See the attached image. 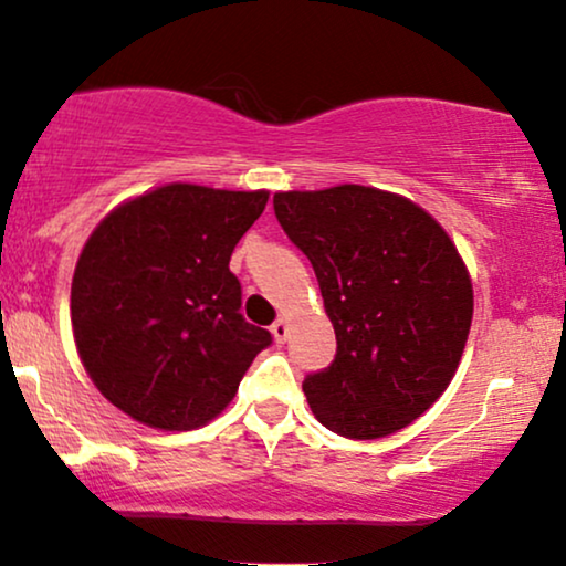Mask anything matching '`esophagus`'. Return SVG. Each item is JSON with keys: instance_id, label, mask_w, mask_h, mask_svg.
Instances as JSON below:
<instances>
[{"instance_id": "34e87169", "label": "esophagus", "mask_w": 566, "mask_h": 566, "mask_svg": "<svg viewBox=\"0 0 566 566\" xmlns=\"http://www.w3.org/2000/svg\"><path fill=\"white\" fill-rule=\"evenodd\" d=\"M270 332H273V337H275V343L277 345H283L285 343V337H289V322L283 319H277V322H273V327H270Z\"/></svg>"}]
</instances>
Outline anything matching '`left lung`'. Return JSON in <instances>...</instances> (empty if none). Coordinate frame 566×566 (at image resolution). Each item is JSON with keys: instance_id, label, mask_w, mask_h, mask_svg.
<instances>
[{"instance_id": "8db88e82", "label": "left lung", "mask_w": 566, "mask_h": 566, "mask_svg": "<svg viewBox=\"0 0 566 566\" xmlns=\"http://www.w3.org/2000/svg\"><path fill=\"white\" fill-rule=\"evenodd\" d=\"M273 206L337 337L332 366L304 381L314 417L353 440L412 424L451 384L474 316L451 237L409 198L366 185L275 192Z\"/></svg>"}]
</instances>
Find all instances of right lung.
Segmentation results:
<instances>
[{"instance_id":"right-lung-1","label":"right lung","mask_w":566,"mask_h":566,"mask_svg":"<svg viewBox=\"0 0 566 566\" xmlns=\"http://www.w3.org/2000/svg\"><path fill=\"white\" fill-rule=\"evenodd\" d=\"M268 190L169 182L123 200L76 260L72 329L99 394L157 430H196L234 399L270 332L244 322L231 252Z\"/></svg>"}]
</instances>
